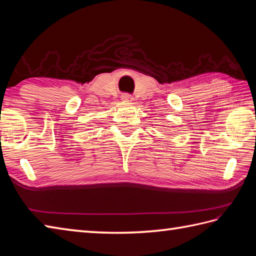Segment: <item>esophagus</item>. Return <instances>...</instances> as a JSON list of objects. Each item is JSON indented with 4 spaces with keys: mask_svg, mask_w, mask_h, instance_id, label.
I'll list each match as a JSON object with an SVG mask.
<instances>
[{
    "mask_svg": "<svg viewBox=\"0 0 256 256\" xmlns=\"http://www.w3.org/2000/svg\"><path fill=\"white\" fill-rule=\"evenodd\" d=\"M122 99L124 100V101H132V96L131 94H122Z\"/></svg>",
    "mask_w": 256,
    "mask_h": 256,
    "instance_id": "34e87169",
    "label": "esophagus"
}]
</instances>
